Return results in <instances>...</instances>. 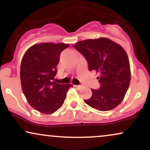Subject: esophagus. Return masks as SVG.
Wrapping results in <instances>:
<instances>
[{"label":"esophagus","mask_w":150,"mask_h":150,"mask_svg":"<svg viewBox=\"0 0 150 150\" xmlns=\"http://www.w3.org/2000/svg\"><path fill=\"white\" fill-rule=\"evenodd\" d=\"M73 86L75 87H76V88H78V89H80V88H81V87H82V86H81V85H73Z\"/></svg>","instance_id":"esophagus-1"}]
</instances>
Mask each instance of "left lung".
<instances>
[{"label":"left lung","instance_id":"1","mask_svg":"<svg viewBox=\"0 0 150 150\" xmlns=\"http://www.w3.org/2000/svg\"><path fill=\"white\" fill-rule=\"evenodd\" d=\"M74 48L85 56L89 70L99 74L97 79L100 88L92 89V97L85 102L101 111L116 108L124 99L131 78L130 62L124 49L104 37L80 41Z\"/></svg>","mask_w":150,"mask_h":150}]
</instances>
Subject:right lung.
<instances>
[{
    "label": "right lung",
    "mask_w": 150,
    "mask_h": 150,
    "mask_svg": "<svg viewBox=\"0 0 150 150\" xmlns=\"http://www.w3.org/2000/svg\"><path fill=\"white\" fill-rule=\"evenodd\" d=\"M69 46L63 43H40L29 48L20 65L22 89L30 106L44 114L62 106L70 84L53 82L61 52Z\"/></svg>",
    "instance_id": "obj_1"
}]
</instances>
